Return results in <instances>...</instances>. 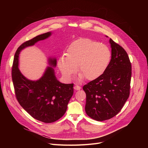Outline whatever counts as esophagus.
Here are the masks:
<instances>
[{
  "instance_id": "obj_1",
  "label": "esophagus",
  "mask_w": 148,
  "mask_h": 148,
  "mask_svg": "<svg viewBox=\"0 0 148 148\" xmlns=\"http://www.w3.org/2000/svg\"><path fill=\"white\" fill-rule=\"evenodd\" d=\"M74 89L76 90H78L81 89V87L80 86H78V85H75V86L74 87Z\"/></svg>"
}]
</instances>
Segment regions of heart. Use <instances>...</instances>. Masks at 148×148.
I'll return each instance as SVG.
<instances>
[{"mask_svg": "<svg viewBox=\"0 0 148 148\" xmlns=\"http://www.w3.org/2000/svg\"><path fill=\"white\" fill-rule=\"evenodd\" d=\"M112 58L108 47L88 38H80L74 41L67 49L65 58H60L58 66L66 79H71L77 67L79 80L86 78L94 80L106 71Z\"/></svg>", "mask_w": 148, "mask_h": 148, "instance_id": "1", "label": "heart"}]
</instances>
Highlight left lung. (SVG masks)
<instances>
[{
  "mask_svg": "<svg viewBox=\"0 0 148 148\" xmlns=\"http://www.w3.org/2000/svg\"><path fill=\"white\" fill-rule=\"evenodd\" d=\"M112 58L105 73L83 88L85 111L97 121L110 119L122 108L130 95L131 64L126 51L110 38Z\"/></svg>",
  "mask_w": 148,
  "mask_h": 148,
  "instance_id": "obj_1",
  "label": "left lung"
}]
</instances>
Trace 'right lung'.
Returning a JSON list of instances; mask_svg holds the SVG:
<instances>
[{"label": "right lung", "mask_w": 148, "mask_h": 148, "mask_svg": "<svg viewBox=\"0 0 148 148\" xmlns=\"http://www.w3.org/2000/svg\"><path fill=\"white\" fill-rule=\"evenodd\" d=\"M51 35L47 32L23 43L15 52L12 66V79L15 95L20 106L34 119L44 123L58 121L65 113L73 95L74 84L59 82L52 67H48L41 78L29 80L18 69V57L21 50ZM51 66H56V59H49Z\"/></svg>", "instance_id": "obj_1"}]
</instances>
